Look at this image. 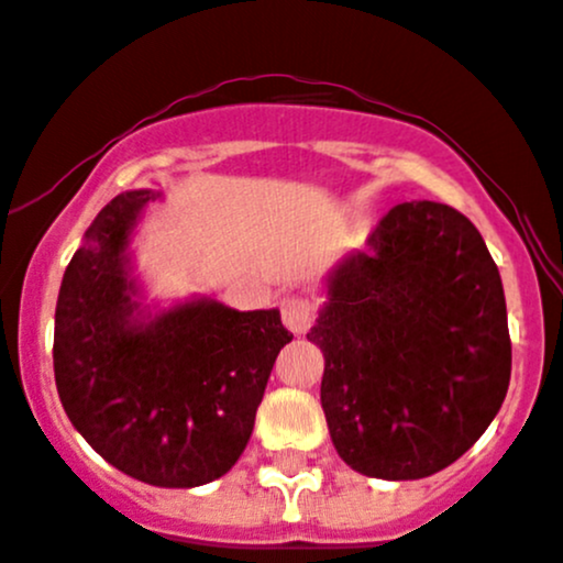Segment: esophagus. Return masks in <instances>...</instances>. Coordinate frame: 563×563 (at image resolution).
<instances>
[{
	"instance_id": "34e87169",
	"label": "esophagus",
	"mask_w": 563,
	"mask_h": 563,
	"mask_svg": "<svg viewBox=\"0 0 563 563\" xmlns=\"http://www.w3.org/2000/svg\"><path fill=\"white\" fill-rule=\"evenodd\" d=\"M316 319V299L310 297H291L283 299V324L294 332V335H305Z\"/></svg>"
}]
</instances>
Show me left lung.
Here are the masks:
<instances>
[{"label": "left lung", "mask_w": 563, "mask_h": 563, "mask_svg": "<svg viewBox=\"0 0 563 563\" xmlns=\"http://www.w3.org/2000/svg\"><path fill=\"white\" fill-rule=\"evenodd\" d=\"M308 341L324 354L321 407L352 471L412 482L460 460L509 390L500 272L465 214L432 200L382 217L327 275Z\"/></svg>", "instance_id": "obj_1"}]
</instances>
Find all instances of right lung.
I'll use <instances>...</instances> for the list:
<instances>
[{
  "label": "right lung",
  "mask_w": 563,
  "mask_h": 563,
  "mask_svg": "<svg viewBox=\"0 0 563 563\" xmlns=\"http://www.w3.org/2000/svg\"><path fill=\"white\" fill-rule=\"evenodd\" d=\"M156 198L118 195L85 231L59 286L54 379L74 429L109 465L189 489L236 465L294 335L277 308L233 310L214 297L145 305L131 239Z\"/></svg>",
  "instance_id": "right-lung-1"
}]
</instances>
